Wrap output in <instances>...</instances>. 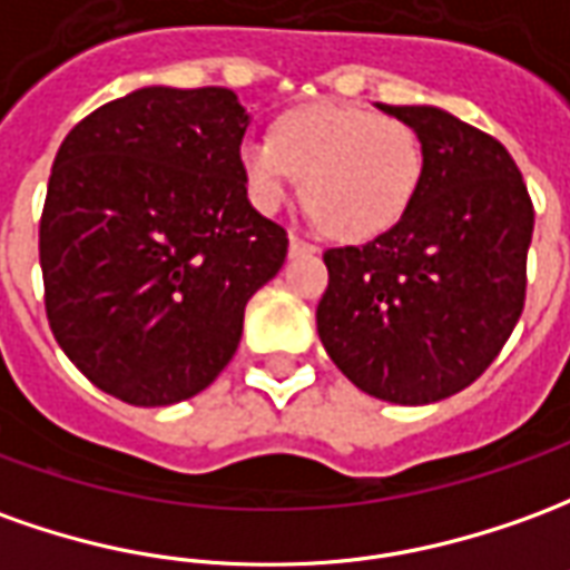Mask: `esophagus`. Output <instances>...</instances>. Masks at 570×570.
Here are the masks:
<instances>
[{"instance_id": "34e87169", "label": "esophagus", "mask_w": 570, "mask_h": 570, "mask_svg": "<svg viewBox=\"0 0 570 570\" xmlns=\"http://www.w3.org/2000/svg\"><path fill=\"white\" fill-rule=\"evenodd\" d=\"M308 253H317V246L298 234H289V256H308Z\"/></svg>"}]
</instances>
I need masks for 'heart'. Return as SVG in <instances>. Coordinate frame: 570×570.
Listing matches in <instances>:
<instances>
[{
  "label": "heart",
  "mask_w": 570,
  "mask_h": 570,
  "mask_svg": "<svg viewBox=\"0 0 570 570\" xmlns=\"http://www.w3.org/2000/svg\"><path fill=\"white\" fill-rule=\"evenodd\" d=\"M246 194L274 213L293 178L314 222L340 240H370L407 213L423 178V141L404 119L340 101L289 110L272 138L240 145Z\"/></svg>",
  "instance_id": "b5f03b06"
}]
</instances>
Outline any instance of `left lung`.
Listing matches in <instances>:
<instances>
[{
    "label": "left lung",
    "mask_w": 570,
    "mask_h": 570,
    "mask_svg": "<svg viewBox=\"0 0 570 570\" xmlns=\"http://www.w3.org/2000/svg\"><path fill=\"white\" fill-rule=\"evenodd\" d=\"M423 141L407 213L361 246L326 249L317 333L348 380L432 404L491 367L519 324L534 203L497 138L438 107H389Z\"/></svg>",
    "instance_id": "8db88e82"
}]
</instances>
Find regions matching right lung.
<instances>
[{"mask_svg":"<svg viewBox=\"0 0 570 570\" xmlns=\"http://www.w3.org/2000/svg\"><path fill=\"white\" fill-rule=\"evenodd\" d=\"M249 126L230 89L150 86L79 119L39 218L55 340L107 395L166 407L240 345L244 308L281 272L286 230L246 200Z\"/></svg>","mask_w":570,"mask_h":570,"instance_id":"right-lung-1","label":"right lung"}]
</instances>
